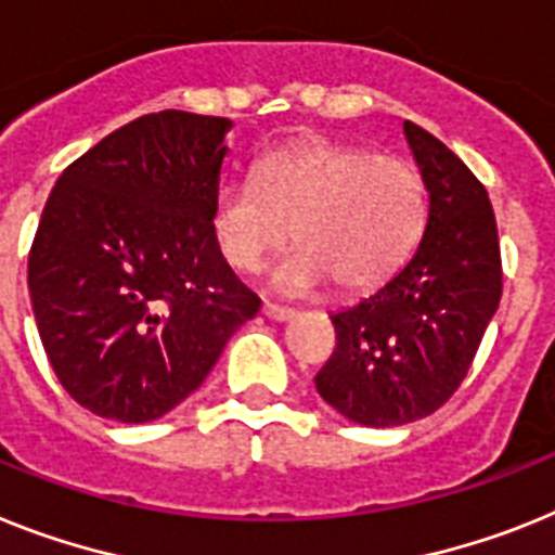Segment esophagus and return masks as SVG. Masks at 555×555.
Masks as SVG:
<instances>
[{
    "instance_id": "esophagus-1",
    "label": "esophagus",
    "mask_w": 555,
    "mask_h": 555,
    "mask_svg": "<svg viewBox=\"0 0 555 555\" xmlns=\"http://www.w3.org/2000/svg\"><path fill=\"white\" fill-rule=\"evenodd\" d=\"M262 313L268 315L270 321H287V319H293V315H296V310H293V307H282V305H270V301H264V307H262Z\"/></svg>"
}]
</instances>
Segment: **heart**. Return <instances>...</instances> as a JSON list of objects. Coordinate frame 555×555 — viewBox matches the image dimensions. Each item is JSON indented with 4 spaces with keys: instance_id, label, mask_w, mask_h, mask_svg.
<instances>
[{
    "instance_id": "b5f03b06",
    "label": "heart",
    "mask_w": 555,
    "mask_h": 555,
    "mask_svg": "<svg viewBox=\"0 0 555 555\" xmlns=\"http://www.w3.org/2000/svg\"><path fill=\"white\" fill-rule=\"evenodd\" d=\"M421 169L364 146L310 141L256 163L254 183L214 191L211 234L222 259L254 273L293 236L273 287L307 293L333 279L341 293H370L403 268L426 228Z\"/></svg>"
}]
</instances>
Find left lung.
<instances>
[{
	"label": "left lung",
	"instance_id": "obj_1",
	"mask_svg": "<svg viewBox=\"0 0 555 555\" xmlns=\"http://www.w3.org/2000/svg\"><path fill=\"white\" fill-rule=\"evenodd\" d=\"M403 134L428 189L426 231L389 282L330 315L335 349L315 375L335 412L372 428L421 421L457 392L502 296L486 185L417 124Z\"/></svg>",
	"mask_w": 555,
	"mask_h": 555
}]
</instances>
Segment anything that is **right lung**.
Here are the masks:
<instances>
[{
	"label": "right lung",
	"instance_id": "add662e5",
	"mask_svg": "<svg viewBox=\"0 0 555 555\" xmlns=\"http://www.w3.org/2000/svg\"><path fill=\"white\" fill-rule=\"evenodd\" d=\"M231 120L166 109L62 171L27 259L33 315L83 409L149 423L183 403L262 301L211 234Z\"/></svg>",
	"mask_w": 555,
	"mask_h": 555
}]
</instances>
